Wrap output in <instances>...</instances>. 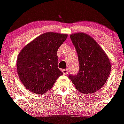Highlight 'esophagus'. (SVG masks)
I'll use <instances>...</instances> for the list:
<instances>
[{
    "label": "esophagus",
    "mask_w": 124,
    "mask_h": 124,
    "mask_svg": "<svg viewBox=\"0 0 124 124\" xmlns=\"http://www.w3.org/2000/svg\"><path fill=\"white\" fill-rule=\"evenodd\" d=\"M62 72H63V75H67L68 73H69L67 69H63V70H62Z\"/></svg>",
    "instance_id": "esophagus-1"
}]
</instances>
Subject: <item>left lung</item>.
I'll list each match as a JSON object with an SVG mask.
<instances>
[{"instance_id": "8db88e82", "label": "left lung", "mask_w": 124, "mask_h": 124, "mask_svg": "<svg viewBox=\"0 0 124 124\" xmlns=\"http://www.w3.org/2000/svg\"><path fill=\"white\" fill-rule=\"evenodd\" d=\"M77 52L80 69L69 78L76 89L84 94L98 91L105 84L111 70L109 57L91 36L85 33L70 36Z\"/></svg>"}]
</instances>
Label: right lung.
<instances>
[{
    "mask_svg": "<svg viewBox=\"0 0 124 124\" xmlns=\"http://www.w3.org/2000/svg\"><path fill=\"white\" fill-rule=\"evenodd\" d=\"M67 38V34L47 32L20 52L16 61L18 75L28 90L37 94L46 93L63 74L58 69L57 52Z\"/></svg>",
    "mask_w": 124,
    "mask_h": 124,
    "instance_id": "1",
    "label": "right lung"
}]
</instances>
